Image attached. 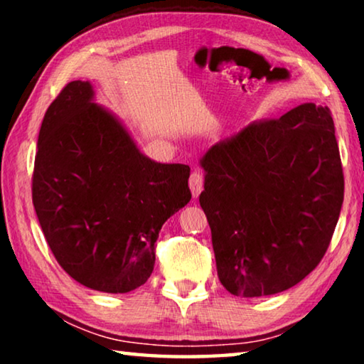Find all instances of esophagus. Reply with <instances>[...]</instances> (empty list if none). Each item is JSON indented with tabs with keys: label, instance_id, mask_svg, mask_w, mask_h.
I'll list each match as a JSON object with an SVG mask.
<instances>
[{
	"label": "esophagus",
	"instance_id": "34e87169",
	"mask_svg": "<svg viewBox=\"0 0 364 364\" xmlns=\"http://www.w3.org/2000/svg\"><path fill=\"white\" fill-rule=\"evenodd\" d=\"M189 188H191V193H193L194 197H199L202 189H204V175H202L200 171H194V173H191Z\"/></svg>",
	"mask_w": 364,
	"mask_h": 364
}]
</instances>
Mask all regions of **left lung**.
I'll list each match as a JSON object with an SVG mask.
<instances>
[{
    "label": "left lung",
    "instance_id": "8db88e82",
    "mask_svg": "<svg viewBox=\"0 0 364 364\" xmlns=\"http://www.w3.org/2000/svg\"><path fill=\"white\" fill-rule=\"evenodd\" d=\"M202 210L220 282L241 297L287 291L321 262L343 202L329 107L313 102L254 122L200 160Z\"/></svg>",
    "mask_w": 364,
    "mask_h": 364
}]
</instances>
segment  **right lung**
I'll return each instance as SVG.
<instances>
[{"instance_id":"obj_1","label":"right lung","mask_w":364,"mask_h":364,"mask_svg":"<svg viewBox=\"0 0 364 364\" xmlns=\"http://www.w3.org/2000/svg\"><path fill=\"white\" fill-rule=\"evenodd\" d=\"M93 96L90 82L75 80L48 107L32 199L65 273L95 291L125 294L149 279L160 228L191 200V168L143 156Z\"/></svg>"}]
</instances>
